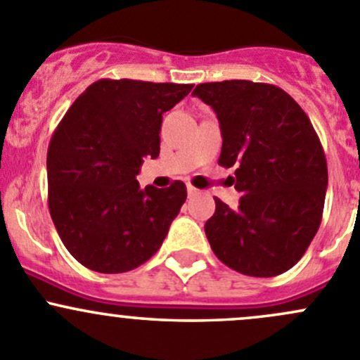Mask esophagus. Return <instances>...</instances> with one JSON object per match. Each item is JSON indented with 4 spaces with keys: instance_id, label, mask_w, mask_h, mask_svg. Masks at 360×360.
Instances as JSON below:
<instances>
[{
    "instance_id": "34e87169",
    "label": "esophagus",
    "mask_w": 360,
    "mask_h": 360,
    "mask_svg": "<svg viewBox=\"0 0 360 360\" xmlns=\"http://www.w3.org/2000/svg\"><path fill=\"white\" fill-rule=\"evenodd\" d=\"M195 195H198V190L191 186V184H188V197H195Z\"/></svg>"
}]
</instances>
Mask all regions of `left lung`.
Segmentation results:
<instances>
[{
    "mask_svg": "<svg viewBox=\"0 0 360 360\" xmlns=\"http://www.w3.org/2000/svg\"><path fill=\"white\" fill-rule=\"evenodd\" d=\"M193 96L217 115L219 165L237 167V209L219 198L205 223L214 254L249 277L292 268L322 221L328 163L314 125L282 89L249 79L200 83Z\"/></svg>",
    "mask_w": 360,
    "mask_h": 360,
    "instance_id": "left-lung-1",
    "label": "left lung"
}]
</instances>
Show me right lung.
I'll list each match as a JSON object with an SVG mask.
<instances>
[{"label":"right lung","mask_w":360,"mask_h":360,"mask_svg":"<svg viewBox=\"0 0 360 360\" xmlns=\"http://www.w3.org/2000/svg\"><path fill=\"white\" fill-rule=\"evenodd\" d=\"M193 85L99 79L72 103L46 155L49 209L60 240L83 266L123 274L160 249L186 186L141 190L144 158L160 155L163 112Z\"/></svg>","instance_id":"obj_1"}]
</instances>
